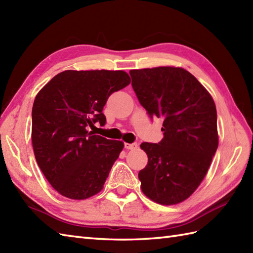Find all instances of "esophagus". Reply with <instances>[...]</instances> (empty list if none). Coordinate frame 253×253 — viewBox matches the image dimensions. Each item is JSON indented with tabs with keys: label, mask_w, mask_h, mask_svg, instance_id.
Listing matches in <instances>:
<instances>
[{
	"label": "esophagus",
	"mask_w": 253,
	"mask_h": 253,
	"mask_svg": "<svg viewBox=\"0 0 253 253\" xmlns=\"http://www.w3.org/2000/svg\"><path fill=\"white\" fill-rule=\"evenodd\" d=\"M138 147L137 143H125V148L127 150H133Z\"/></svg>",
	"instance_id": "esophagus-1"
}]
</instances>
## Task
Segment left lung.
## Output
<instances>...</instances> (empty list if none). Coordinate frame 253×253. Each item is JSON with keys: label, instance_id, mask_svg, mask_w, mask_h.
Here are the masks:
<instances>
[{"label": "left lung", "instance_id": "left-lung-1", "mask_svg": "<svg viewBox=\"0 0 253 253\" xmlns=\"http://www.w3.org/2000/svg\"><path fill=\"white\" fill-rule=\"evenodd\" d=\"M131 85L149 116L163 120V139L142 142L148 164L139 171L142 192L171 206L189 198L211 165L218 146L215 103L186 69H132Z\"/></svg>", "mask_w": 253, "mask_h": 253}]
</instances>
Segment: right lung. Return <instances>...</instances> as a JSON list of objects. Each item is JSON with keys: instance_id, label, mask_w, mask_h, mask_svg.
I'll list each match as a JSON object with an SVG mask.
<instances>
[{"instance_id": "obj_1", "label": "right lung", "mask_w": 253, "mask_h": 253, "mask_svg": "<svg viewBox=\"0 0 253 253\" xmlns=\"http://www.w3.org/2000/svg\"><path fill=\"white\" fill-rule=\"evenodd\" d=\"M129 84L123 71H65L37 94L32 147L42 173L62 196L84 200L103 189L124 142L94 135L89 127L105 125L107 99Z\"/></svg>"}]
</instances>
